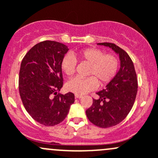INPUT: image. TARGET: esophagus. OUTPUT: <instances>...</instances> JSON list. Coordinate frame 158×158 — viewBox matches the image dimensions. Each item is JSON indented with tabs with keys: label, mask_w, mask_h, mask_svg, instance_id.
<instances>
[{
	"label": "esophagus",
	"mask_w": 158,
	"mask_h": 158,
	"mask_svg": "<svg viewBox=\"0 0 158 158\" xmlns=\"http://www.w3.org/2000/svg\"><path fill=\"white\" fill-rule=\"evenodd\" d=\"M75 97H76V98H81L82 97V95H77V94H76V95H75Z\"/></svg>",
	"instance_id": "34e87169"
}]
</instances>
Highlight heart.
<instances>
[{"mask_svg":"<svg viewBox=\"0 0 158 158\" xmlns=\"http://www.w3.org/2000/svg\"><path fill=\"white\" fill-rule=\"evenodd\" d=\"M76 60L89 65L87 76H91L85 79L75 78L68 82L69 90L77 95H84L96 89L98 81L102 85L109 83L116 76L119 67L118 59L115 55L106 54L102 49L91 47L63 57L61 68L69 77L74 76L76 73Z\"/></svg>","mask_w":158,"mask_h":158,"instance_id":"heart-1","label":"heart"}]
</instances>
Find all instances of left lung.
<instances>
[{
    "instance_id": "obj_1",
    "label": "left lung",
    "mask_w": 158,
    "mask_h": 158,
    "mask_svg": "<svg viewBox=\"0 0 158 158\" xmlns=\"http://www.w3.org/2000/svg\"><path fill=\"white\" fill-rule=\"evenodd\" d=\"M98 45L111 48L119 55L120 69L106 88L97 92L92 106L86 110L87 118L96 126L110 128L124 120L131 110L138 92V79L134 63L124 49L111 43Z\"/></svg>"
}]
</instances>
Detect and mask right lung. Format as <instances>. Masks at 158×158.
Masks as SVG:
<instances>
[{
  "mask_svg": "<svg viewBox=\"0 0 158 158\" xmlns=\"http://www.w3.org/2000/svg\"><path fill=\"white\" fill-rule=\"evenodd\" d=\"M69 49L64 44L46 40L27 52L20 64L19 92L30 115L45 126L63 122L75 102L74 94L58 93L63 87L61 62Z\"/></svg>",
  "mask_w": 158,
  "mask_h": 158,
  "instance_id": "right-lung-1",
  "label": "right lung"
}]
</instances>
